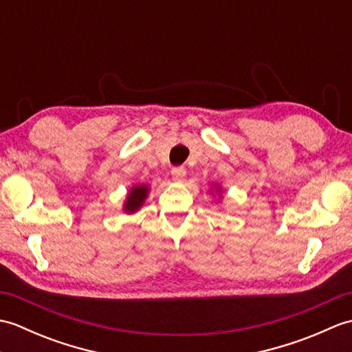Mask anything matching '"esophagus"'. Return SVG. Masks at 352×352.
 Here are the masks:
<instances>
[{"instance_id": "obj_1", "label": "esophagus", "mask_w": 352, "mask_h": 352, "mask_svg": "<svg viewBox=\"0 0 352 352\" xmlns=\"http://www.w3.org/2000/svg\"><path fill=\"white\" fill-rule=\"evenodd\" d=\"M170 175L175 182H184L186 178V170L183 168H174L170 170Z\"/></svg>"}]
</instances>
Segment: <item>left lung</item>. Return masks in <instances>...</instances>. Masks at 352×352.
I'll return each mask as SVG.
<instances>
[{
	"instance_id": "left-lung-1",
	"label": "left lung",
	"mask_w": 352,
	"mask_h": 352,
	"mask_svg": "<svg viewBox=\"0 0 352 352\" xmlns=\"http://www.w3.org/2000/svg\"><path fill=\"white\" fill-rule=\"evenodd\" d=\"M212 188H213V189H210V193H213V190H214L216 193H218V195H221V193H222V188H221V186H219V184H216V183H213V186H212Z\"/></svg>"
}]
</instances>
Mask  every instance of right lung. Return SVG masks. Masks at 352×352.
<instances>
[{
	"label": "right lung",
	"instance_id": "1",
	"mask_svg": "<svg viewBox=\"0 0 352 352\" xmlns=\"http://www.w3.org/2000/svg\"><path fill=\"white\" fill-rule=\"evenodd\" d=\"M148 193H149L148 184H134L133 188L129 190V193H126L122 210L126 214L136 213L138 210H140V207L144 206V203L148 198Z\"/></svg>",
	"mask_w": 352,
	"mask_h": 352
}]
</instances>
